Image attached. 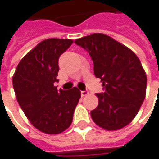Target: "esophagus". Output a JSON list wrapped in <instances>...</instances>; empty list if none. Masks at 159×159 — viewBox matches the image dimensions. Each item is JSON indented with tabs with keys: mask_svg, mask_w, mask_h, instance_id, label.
Returning <instances> with one entry per match:
<instances>
[{
	"mask_svg": "<svg viewBox=\"0 0 159 159\" xmlns=\"http://www.w3.org/2000/svg\"><path fill=\"white\" fill-rule=\"evenodd\" d=\"M81 95H82V97L88 96L89 95V91L88 90H83V91H81Z\"/></svg>",
	"mask_w": 159,
	"mask_h": 159,
	"instance_id": "34e87169",
	"label": "esophagus"
}]
</instances>
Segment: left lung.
<instances>
[{"label":"left lung","mask_w":159,"mask_h":159,"mask_svg":"<svg viewBox=\"0 0 159 159\" xmlns=\"http://www.w3.org/2000/svg\"><path fill=\"white\" fill-rule=\"evenodd\" d=\"M75 43L90 53L94 74L105 90L96 94L98 105L90 112L93 121L108 131L126 127L136 116L146 95L147 77L139 58L103 33L85 36Z\"/></svg>","instance_id":"1"}]
</instances>
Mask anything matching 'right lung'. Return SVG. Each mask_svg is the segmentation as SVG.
<instances>
[{"label":"right lung","instance_id":"1","mask_svg":"<svg viewBox=\"0 0 159 159\" xmlns=\"http://www.w3.org/2000/svg\"><path fill=\"white\" fill-rule=\"evenodd\" d=\"M72 43L69 39L43 40L21 60L13 75L19 106L30 123L45 134H60L69 128L81 98L76 87L58 90L53 84L58 82L59 57Z\"/></svg>","mask_w":159,"mask_h":159}]
</instances>
